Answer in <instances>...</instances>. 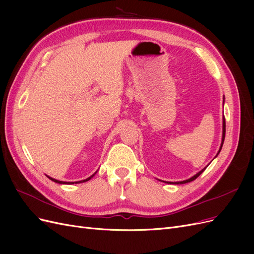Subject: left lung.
Wrapping results in <instances>:
<instances>
[{"label": "left lung", "instance_id": "obj_1", "mask_svg": "<svg viewBox=\"0 0 254 254\" xmlns=\"http://www.w3.org/2000/svg\"><path fill=\"white\" fill-rule=\"evenodd\" d=\"M225 135H226V121H225V117H224V123H222V141H221V145H220V148H219V151L221 150V147H222V144H224V141H225ZM219 151H218V153H219ZM217 153V155H218ZM207 167V166H206ZM206 167H204L202 171H200L199 172L198 174H196L195 176H193L191 177V178H190V179H188V180H184V181H180V182H166V183H176V184H183V183H188V182H190V181H193V180H195L197 177H199L200 176L203 172H204V170Z\"/></svg>", "mask_w": 254, "mask_h": 254}]
</instances>
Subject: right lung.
I'll return each instance as SVG.
<instances>
[{
	"mask_svg": "<svg viewBox=\"0 0 254 254\" xmlns=\"http://www.w3.org/2000/svg\"><path fill=\"white\" fill-rule=\"evenodd\" d=\"M94 175H92L91 177H89V178H87V179H84V180H81V181H77V182H64V181H58V180H56V179H53V178H51V177H49V178L52 180V181H54V182H56V183H61V184H74V183H81V182H86V181H88V180H90L92 177H93Z\"/></svg>",
	"mask_w": 254,
	"mask_h": 254,
	"instance_id": "1",
	"label": "right lung"
}]
</instances>
